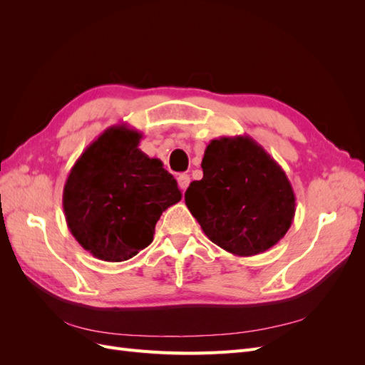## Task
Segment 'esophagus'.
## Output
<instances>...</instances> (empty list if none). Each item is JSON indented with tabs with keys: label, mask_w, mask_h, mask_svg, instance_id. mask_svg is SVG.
Listing matches in <instances>:
<instances>
[{
	"label": "esophagus",
	"mask_w": 365,
	"mask_h": 365,
	"mask_svg": "<svg viewBox=\"0 0 365 365\" xmlns=\"http://www.w3.org/2000/svg\"><path fill=\"white\" fill-rule=\"evenodd\" d=\"M176 180H178L180 190L184 193L187 187H189V184H190V176L187 173H181V175H178V178H176Z\"/></svg>",
	"instance_id": "esophagus-1"
}]
</instances>
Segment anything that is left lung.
I'll return each mask as SVG.
<instances>
[{
	"instance_id": "1",
	"label": "left lung",
	"mask_w": 365,
	"mask_h": 365,
	"mask_svg": "<svg viewBox=\"0 0 365 365\" xmlns=\"http://www.w3.org/2000/svg\"><path fill=\"white\" fill-rule=\"evenodd\" d=\"M201 168L202 180L190 182L184 197L213 244L250 257L286 235L295 195L288 176L259 143L248 135L212 140Z\"/></svg>"
}]
</instances>
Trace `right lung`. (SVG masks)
Returning a JSON list of instances; mask_svg holds the SVG:
<instances>
[{
	"label": "right lung",
	"mask_w": 365,
	"mask_h": 365,
	"mask_svg": "<svg viewBox=\"0 0 365 365\" xmlns=\"http://www.w3.org/2000/svg\"><path fill=\"white\" fill-rule=\"evenodd\" d=\"M141 134L108 128L73 165L62 205L74 239L94 257L123 262L150 245L164 210L181 201L173 176L138 149Z\"/></svg>",
	"instance_id": "right-lung-1"
}]
</instances>
